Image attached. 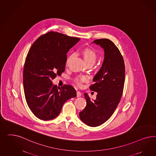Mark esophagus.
I'll use <instances>...</instances> for the list:
<instances>
[{
  "label": "esophagus",
  "instance_id": "esophagus-1",
  "mask_svg": "<svg viewBox=\"0 0 156 156\" xmlns=\"http://www.w3.org/2000/svg\"><path fill=\"white\" fill-rule=\"evenodd\" d=\"M80 96H81V93H80V91H76V97H80Z\"/></svg>",
  "mask_w": 156,
  "mask_h": 156
}]
</instances>
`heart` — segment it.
I'll return each instance as SVG.
<instances>
[{"mask_svg":"<svg viewBox=\"0 0 156 156\" xmlns=\"http://www.w3.org/2000/svg\"><path fill=\"white\" fill-rule=\"evenodd\" d=\"M82 56L83 57V59L87 65H89V64L93 65L95 61H97V54L96 52H95L94 51H93L91 49L85 48L82 50ZM73 57V55L71 54L69 57H68V58L67 59V61H66V65L68 64V63L69 62L70 60L71 59V58ZM87 80V78L85 76H79L76 77V78L74 79L75 82L78 86H80L83 82H85Z\"/></svg>","mask_w":156,"mask_h":156,"instance_id":"1","label":"heart"}]
</instances>
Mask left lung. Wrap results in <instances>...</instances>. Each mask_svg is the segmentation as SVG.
<instances>
[{
  "mask_svg": "<svg viewBox=\"0 0 156 156\" xmlns=\"http://www.w3.org/2000/svg\"><path fill=\"white\" fill-rule=\"evenodd\" d=\"M104 49V61L93 78L90 89L97 92V98L91 101L87 93V105L80 113V119L91 127L99 126L113 115L121 98L125 83V67L122 55L118 47L108 39L93 41Z\"/></svg>",
  "mask_w": 156,
  "mask_h": 156,
  "instance_id": "8db88e82",
  "label": "left lung"
}]
</instances>
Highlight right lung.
<instances>
[{
  "label": "right lung",
  "mask_w": 156,
  "mask_h": 156,
  "mask_svg": "<svg viewBox=\"0 0 156 156\" xmlns=\"http://www.w3.org/2000/svg\"><path fill=\"white\" fill-rule=\"evenodd\" d=\"M80 40L50 31L39 37L28 51L24 65V95L31 112L41 120L57 117L64 103L76 96L71 85L57 87L51 80L65 71L67 52Z\"/></svg>",
  "instance_id": "1"
}]
</instances>
